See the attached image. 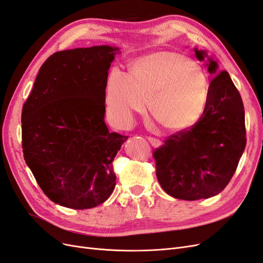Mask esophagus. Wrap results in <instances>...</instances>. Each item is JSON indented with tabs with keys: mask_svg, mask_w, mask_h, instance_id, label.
Here are the masks:
<instances>
[{
	"mask_svg": "<svg viewBox=\"0 0 263 263\" xmlns=\"http://www.w3.org/2000/svg\"><path fill=\"white\" fill-rule=\"evenodd\" d=\"M147 139H148V141H149L150 144H151V146H154L155 148H158V147H160V146H161V141L159 140V139H157V138H154V137H148Z\"/></svg>",
	"mask_w": 263,
	"mask_h": 263,
	"instance_id": "esophagus-1",
	"label": "esophagus"
}]
</instances>
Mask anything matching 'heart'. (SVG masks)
<instances>
[{
	"label": "heart",
	"mask_w": 263,
	"mask_h": 263,
	"mask_svg": "<svg viewBox=\"0 0 263 263\" xmlns=\"http://www.w3.org/2000/svg\"><path fill=\"white\" fill-rule=\"evenodd\" d=\"M209 81L202 67L176 51H157L135 61L127 76L117 69L109 74L106 103L110 118L128 126L135 113L145 112L163 129L182 132L192 127L204 113Z\"/></svg>",
	"instance_id": "1"
}]
</instances>
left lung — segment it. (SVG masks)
<instances>
[{"mask_svg":"<svg viewBox=\"0 0 263 263\" xmlns=\"http://www.w3.org/2000/svg\"><path fill=\"white\" fill-rule=\"evenodd\" d=\"M202 61L208 54L195 49ZM213 76L204 113L189 129L178 132L154 151L156 174L172 197L196 201L217 195L232 180L246 147L245 108L227 71L206 63Z\"/></svg>","mask_w":263,"mask_h":263,"instance_id":"obj_1","label":"left lung"}]
</instances>
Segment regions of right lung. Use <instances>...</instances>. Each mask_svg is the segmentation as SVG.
Masks as SVG:
<instances>
[{"label": "right lung", "mask_w": 263, "mask_h": 263, "mask_svg": "<svg viewBox=\"0 0 263 263\" xmlns=\"http://www.w3.org/2000/svg\"><path fill=\"white\" fill-rule=\"evenodd\" d=\"M118 48L93 46L51 54L22 109L24 159L43 192L73 210L105 202L114 158L128 136L109 133L105 89Z\"/></svg>", "instance_id": "right-lung-1"}]
</instances>
